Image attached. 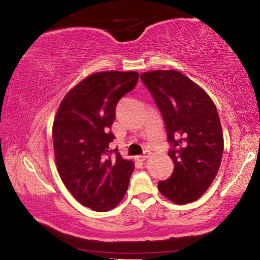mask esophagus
<instances>
[{"label":"esophagus","mask_w":260,"mask_h":260,"mask_svg":"<svg viewBox=\"0 0 260 260\" xmlns=\"http://www.w3.org/2000/svg\"><path fill=\"white\" fill-rule=\"evenodd\" d=\"M150 154H151V153L149 152V151H146V152H145L144 154H142V155H139V157H138V158H139V159L141 160V161H143V160H145V159H148V158L150 157Z\"/></svg>","instance_id":"obj_1"}]
</instances>
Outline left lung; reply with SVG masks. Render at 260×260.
Returning <instances> with one entry per match:
<instances>
[{"instance_id":"1","label":"left lung","mask_w":260,"mask_h":260,"mask_svg":"<svg viewBox=\"0 0 260 260\" xmlns=\"http://www.w3.org/2000/svg\"><path fill=\"white\" fill-rule=\"evenodd\" d=\"M161 112L172 176L158 182L160 193L174 204L199 199L214 181L223 157L220 120L210 96L177 70H153L141 75Z\"/></svg>"}]
</instances>
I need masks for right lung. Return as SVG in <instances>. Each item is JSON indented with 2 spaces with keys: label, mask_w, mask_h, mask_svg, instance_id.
Returning <instances> with one entry per match:
<instances>
[{
  "label": "right lung",
  "mask_w": 260,
  "mask_h": 260,
  "mask_svg": "<svg viewBox=\"0 0 260 260\" xmlns=\"http://www.w3.org/2000/svg\"><path fill=\"white\" fill-rule=\"evenodd\" d=\"M139 81L135 72L89 75L66 94L56 112L52 138L55 162L66 187L85 207L108 211L128 187L134 162L110 150L118 101Z\"/></svg>",
  "instance_id": "1"
}]
</instances>
